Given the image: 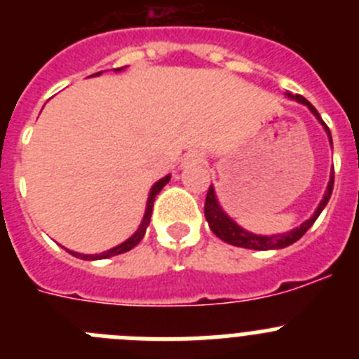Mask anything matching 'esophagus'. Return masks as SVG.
Returning a JSON list of instances; mask_svg holds the SVG:
<instances>
[{"mask_svg":"<svg viewBox=\"0 0 359 359\" xmlns=\"http://www.w3.org/2000/svg\"><path fill=\"white\" fill-rule=\"evenodd\" d=\"M205 161V154L199 151H190L187 152L185 156H183V167H190V165H198Z\"/></svg>","mask_w":359,"mask_h":359,"instance_id":"obj_1","label":"esophagus"}]
</instances>
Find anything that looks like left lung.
<instances>
[{"mask_svg":"<svg viewBox=\"0 0 359 359\" xmlns=\"http://www.w3.org/2000/svg\"><path fill=\"white\" fill-rule=\"evenodd\" d=\"M287 97L294 98L297 102H300V104H304V106L309 107L311 113H313V115L318 118V122L323 126V129H325V133H327V136H329V142H331V145H332L331 131H329L327 126L323 123L322 116L318 115V111L311 106L309 100H306L302 95H294L293 97V95L287 93ZM332 187H334V169H332V172H331V180H329L327 190H325L323 199L320 201L318 208L315 210L313 217L307 219L306 223H302L298 228H293V230L286 231V233H278V236H257V233H252V231L241 228L239 224H237L236 221H233V219H231L230 215H228L226 212L221 208L217 198H215V190L212 185L207 192V199H205V217H207L210 230L214 231L219 239H223L224 243L233 244V246H239V248H248V250H280V248H286V246H290V244L297 243V241L300 239V237H302L311 226H313V223H315L316 219H318V215L322 214V210L325 208V205L329 203V199H331Z\"/></svg>","mask_w":359,"mask_h":359,"instance_id":"1","label":"left lung"}]
</instances>
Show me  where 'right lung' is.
Returning a JSON list of instances; mask_svg holds the SVG:
<instances>
[{
	"label": "right lung",
	"mask_w": 359,
	"mask_h": 359,
	"mask_svg": "<svg viewBox=\"0 0 359 359\" xmlns=\"http://www.w3.org/2000/svg\"><path fill=\"white\" fill-rule=\"evenodd\" d=\"M120 69H123V68H115V72H120ZM100 73H102V72L95 73V75H100ZM91 77H93V75H91ZM169 180H170V176H165V177H161L160 182H156V183H154V185H152L151 192H149L147 207H145L144 219H142V223H140V226H138V230H136L135 233H133V236L129 237L128 241H123L122 244H118V246H115V248L107 250V252L97 253V255H84V253L69 252V250H68V252L72 253L73 257H81V259H84V261H98V259H107V257L120 255V253H126V252H129V250L135 248L136 244H138L142 239H144L145 230H147L149 223H151V214H152V207H154V198H156V196L160 194V190L163 189V187L167 185V183H169Z\"/></svg>",
	"instance_id": "add662e5"
}]
</instances>
